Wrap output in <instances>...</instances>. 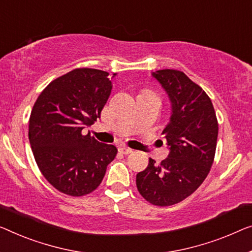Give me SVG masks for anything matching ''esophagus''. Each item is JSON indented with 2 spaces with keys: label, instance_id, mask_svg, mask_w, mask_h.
<instances>
[{
  "label": "esophagus",
  "instance_id": "34e87169",
  "mask_svg": "<svg viewBox=\"0 0 252 252\" xmlns=\"http://www.w3.org/2000/svg\"><path fill=\"white\" fill-rule=\"evenodd\" d=\"M119 150H120V152H121L122 154H126H126L132 153V149L129 148V147H126V146H125V145L121 146V147L119 148Z\"/></svg>",
  "mask_w": 252,
  "mask_h": 252
}]
</instances>
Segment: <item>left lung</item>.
Segmentation results:
<instances>
[{
    "label": "left lung",
    "instance_id": "left-lung-1",
    "mask_svg": "<svg viewBox=\"0 0 252 252\" xmlns=\"http://www.w3.org/2000/svg\"><path fill=\"white\" fill-rule=\"evenodd\" d=\"M171 103L170 122L163 130L168 157L152 158L136 178L138 191L150 204L171 206L196 191L208 175L215 156L219 123L212 100L182 71L152 72Z\"/></svg>",
    "mask_w": 252,
    "mask_h": 252
}]
</instances>
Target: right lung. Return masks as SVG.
<instances>
[{
    "label": "right lung",
    "mask_w": 252,
    "mask_h": 252,
    "mask_svg": "<svg viewBox=\"0 0 252 252\" xmlns=\"http://www.w3.org/2000/svg\"><path fill=\"white\" fill-rule=\"evenodd\" d=\"M112 87L108 72L74 69L52 81L33 105L28 132L33 157L44 178L63 193L93 192L118 154L114 145L82 133L100 118Z\"/></svg>",
    "instance_id": "right-lung-1"
}]
</instances>
